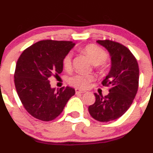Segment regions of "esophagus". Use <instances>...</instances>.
Segmentation results:
<instances>
[{
  "mask_svg": "<svg viewBox=\"0 0 153 153\" xmlns=\"http://www.w3.org/2000/svg\"><path fill=\"white\" fill-rule=\"evenodd\" d=\"M84 92H85V91H83L79 89H75V93L76 94H82V93H84Z\"/></svg>",
  "mask_w": 153,
  "mask_h": 153,
  "instance_id": "obj_1",
  "label": "esophagus"
}]
</instances>
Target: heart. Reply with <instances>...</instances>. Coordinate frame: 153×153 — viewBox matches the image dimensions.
I'll use <instances>...</instances> for the list:
<instances>
[{"label": "heart", "instance_id": "obj_1", "mask_svg": "<svg viewBox=\"0 0 153 153\" xmlns=\"http://www.w3.org/2000/svg\"><path fill=\"white\" fill-rule=\"evenodd\" d=\"M84 52L89 56L95 65L104 64L108 58V55L105 51L94 44L86 46L84 48ZM63 66L67 70L71 69L72 66V54L71 52H69L64 56L63 59ZM95 75L92 74L78 73L69 78V84L79 89H86L89 87L90 83L95 81Z\"/></svg>", "mask_w": 153, "mask_h": 153}]
</instances>
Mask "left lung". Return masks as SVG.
<instances>
[{
  "mask_svg": "<svg viewBox=\"0 0 153 153\" xmlns=\"http://www.w3.org/2000/svg\"><path fill=\"white\" fill-rule=\"evenodd\" d=\"M105 47L111 57V69L102 85L110 86L105 96L95 93V102L88 108L94 119L108 122L118 119L132 104L138 88L139 68L132 52L128 48L115 41H97Z\"/></svg>",
  "mask_w": 153,
  "mask_h": 153,
  "instance_id": "left-lung-1",
  "label": "left lung"
}]
</instances>
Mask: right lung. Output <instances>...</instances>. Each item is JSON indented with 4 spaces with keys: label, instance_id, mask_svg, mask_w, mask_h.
Here are the masks:
<instances>
[{
    "label": "right lung",
    "instance_id": "1",
    "mask_svg": "<svg viewBox=\"0 0 153 153\" xmlns=\"http://www.w3.org/2000/svg\"><path fill=\"white\" fill-rule=\"evenodd\" d=\"M75 44L72 41H40L27 48L15 67V85L26 110L44 121L56 118L64 110L73 88H52L49 78L63 71V59Z\"/></svg>",
    "mask_w": 153,
    "mask_h": 153
}]
</instances>
